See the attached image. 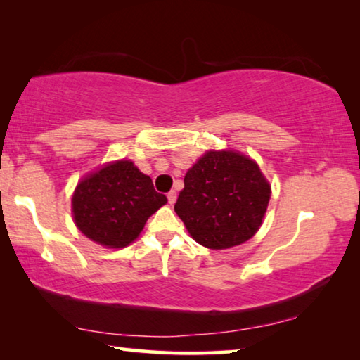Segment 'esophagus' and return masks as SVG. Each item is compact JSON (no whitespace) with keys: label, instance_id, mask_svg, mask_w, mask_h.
<instances>
[{"label":"esophagus","instance_id":"1","mask_svg":"<svg viewBox=\"0 0 360 360\" xmlns=\"http://www.w3.org/2000/svg\"><path fill=\"white\" fill-rule=\"evenodd\" d=\"M176 198H178V193H176V191H172L168 193V203L169 205H174L176 203Z\"/></svg>","mask_w":360,"mask_h":360}]
</instances>
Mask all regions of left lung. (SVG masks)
Listing matches in <instances>:
<instances>
[{"label":"left lung","instance_id":"left-lung-1","mask_svg":"<svg viewBox=\"0 0 360 360\" xmlns=\"http://www.w3.org/2000/svg\"><path fill=\"white\" fill-rule=\"evenodd\" d=\"M270 197L271 184L254 158L210 149L187 169L174 211L198 245L221 251L257 233Z\"/></svg>","mask_w":360,"mask_h":360}]
</instances>
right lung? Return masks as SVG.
I'll list each match as a JSON object with an SVG mask.
<instances>
[{"label": "right lung", "instance_id": "1", "mask_svg": "<svg viewBox=\"0 0 360 360\" xmlns=\"http://www.w3.org/2000/svg\"><path fill=\"white\" fill-rule=\"evenodd\" d=\"M167 202L133 160L120 158L82 176L72 192L71 212L90 241L122 249L141 235L148 219Z\"/></svg>", "mask_w": 360, "mask_h": 360}]
</instances>
